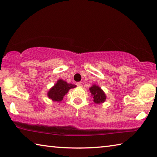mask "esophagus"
<instances>
[{
  "label": "esophagus",
  "instance_id": "1",
  "mask_svg": "<svg viewBox=\"0 0 157 157\" xmlns=\"http://www.w3.org/2000/svg\"><path fill=\"white\" fill-rule=\"evenodd\" d=\"M76 85H77V86H79V87H82V84L80 83V82H77Z\"/></svg>",
  "mask_w": 157,
  "mask_h": 157
}]
</instances>
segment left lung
Masks as SVG:
<instances>
[{
  "label": "left lung",
  "mask_w": 157,
  "mask_h": 157,
  "mask_svg": "<svg viewBox=\"0 0 157 157\" xmlns=\"http://www.w3.org/2000/svg\"><path fill=\"white\" fill-rule=\"evenodd\" d=\"M90 92L92 94L93 101L96 104H100L106 100V95L104 91L96 85H93L90 88Z\"/></svg>",
  "instance_id": "obj_1"
}]
</instances>
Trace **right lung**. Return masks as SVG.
<instances>
[{"instance_id": "add662e5", "label": "right lung", "mask_w": 157, "mask_h": 157, "mask_svg": "<svg viewBox=\"0 0 157 157\" xmlns=\"http://www.w3.org/2000/svg\"><path fill=\"white\" fill-rule=\"evenodd\" d=\"M75 87H76L75 85L67 83L62 79H59L54 86L49 90L48 93V97L53 101H60L69 90Z\"/></svg>"}]
</instances>
